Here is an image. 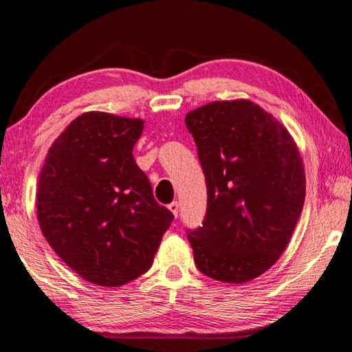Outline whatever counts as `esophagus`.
<instances>
[{"instance_id":"34e87169","label":"esophagus","mask_w":352,"mask_h":352,"mask_svg":"<svg viewBox=\"0 0 352 352\" xmlns=\"http://www.w3.org/2000/svg\"><path fill=\"white\" fill-rule=\"evenodd\" d=\"M169 210H170L172 214H174L175 217L178 216V204H177V201H172V204L169 205Z\"/></svg>"}]
</instances>
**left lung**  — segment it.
I'll use <instances>...</instances> for the list:
<instances>
[{"mask_svg": "<svg viewBox=\"0 0 352 352\" xmlns=\"http://www.w3.org/2000/svg\"><path fill=\"white\" fill-rule=\"evenodd\" d=\"M184 122L208 190L204 223L188 234L195 265L216 281H252L283 254L305 205V164L296 142L248 99L201 105Z\"/></svg>", "mask_w": 352, "mask_h": 352, "instance_id": "left-lung-1", "label": "left lung"}]
</instances>
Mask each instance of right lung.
<instances>
[{"instance_id": "1", "label": "right lung", "mask_w": 352, "mask_h": 352, "mask_svg": "<svg viewBox=\"0 0 352 352\" xmlns=\"http://www.w3.org/2000/svg\"><path fill=\"white\" fill-rule=\"evenodd\" d=\"M144 121L87 111L47 151L37 219L60 259L88 283L119 287L152 267L174 220L133 158Z\"/></svg>"}]
</instances>
